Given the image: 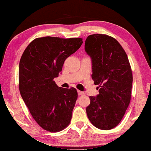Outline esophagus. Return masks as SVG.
<instances>
[{"label": "esophagus", "mask_w": 151, "mask_h": 151, "mask_svg": "<svg viewBox=\"0 0 151 151\" xmlns=\"http://www.w3.org/2000/svg\"><path fill=\"white\" fill-rule=\"evenodd\" d=\"M78 96H83V95H84V93L80 90H78Z\"/></svg>", "instance_id": "34e87169"}]
</instances>
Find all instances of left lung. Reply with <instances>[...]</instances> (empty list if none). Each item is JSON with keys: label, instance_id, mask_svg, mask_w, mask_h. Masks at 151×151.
Wrapping results in <instances>:
<instances>
[{"label": "left lung", "instance_id": "obj_1", "mask_svg": "<svg viewBox=\"0 0 151 151\" xmlns=\"http://www.w3.org/2000/svg\"><path fill=\"white\" fill-rule=\"evenodd\" d=\"M85 51L91 60L94 84L99 85V94L89 97L87 115L96 127L109 130L121 122L131 101L130 63L121 44L105 34L89 35L85 42Z\"/></svg>", "mask_w": 151, "mask_h": 151}]
</instances>
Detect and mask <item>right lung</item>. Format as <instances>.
Instances as JSON below:
<instances>
[{"mask_svg":"<svg viewBox=\"0 0 151 151\" xmlns=\"http://www.w3.org/2000/svg\"><path fill=\"white\" fill-rule=\"evenodd\" d=\"M83 43L81 38L46 36L28 45L19 63L20 95L34 119L46 131L58 132L70 123L77 90L58 87V77L66 58Z\"/></svg>","mask_w":151,"mask_h":151,"instance_id":"add662e5","label":"right lung"}]
</instances>
